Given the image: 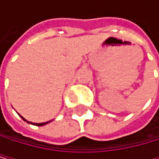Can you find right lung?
<instances>
[{"label": "right lung", "instance_id": "obj_1", "mask_svg": "<svg viewBox=\"0 0 159 159\" xmlns=\"http://www.w3.org/2000/svg\"><path fill=\"white\" fill-rule=\"evenodd\" d=\"M22 118H23V120L24 121H26L27 123H30V124H32V125H35V126H44V125H46V124H48V123H49L50 121H48V122H44V123H32V122H29V121H27V120H25L23 116H21Z\"/></svg>", "mask_w": 159, "mask_h": 159}]
</instances>
